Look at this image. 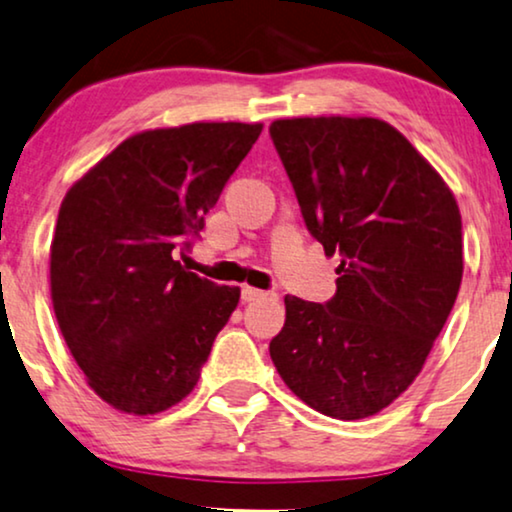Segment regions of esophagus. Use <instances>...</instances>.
Wrapping results in <instances>:
<instances>
[{
	"label": "esophagus",
	"mask_w": 512,
	"mask_h": 512,
	"mask_svg": "<svg viewBox=\"0 0 512 512\" xmlns=\"http://www.w3.org/2000/svg\"><path fill=\"white\" fill-rule=\"evenodd\" d=\"M268 296H270V293H265L261 289H254V286H242V300H244V303H254V300H263Z\"/></svg>",
	"instance_id": "esophagus-1"
}]
</instances>
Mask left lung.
<instances>
[{
	"label": "left lung",
	"instance_id": "1",
	"mask_svg": "<svg viewBox=\"0 0 512 512\" xmlns=\"http://www.w3.org/2000/svg\"><path fill=\"white\" fill-rule=\"evenodd\" d=\"M272 142L324 254H338L326 305L286 296L270 359L300 401L333 419L387 408L422 373L464 275L450 186L394 125L300 116Z\"/></svg>",
	"mask_w": 512,
	"mask_h": 512
}]
</instances>
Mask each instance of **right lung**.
<instances>
[{
    "instance_id": "1",
    "label": "right lung",
    "mask_w": 512,
    "mask_h": 512,
    "mask_svg": "<svg viewBox=\"0 0 512 512\" xmlns=\"http://www.w3.org/2000/svg\"><path fill=\"white\" fill-rule=\"evenodd\" d=\"M263 123H188L137 132L90 167L60 205L51 300L88 387L128 415L191 394L214 338L240 303L177 261L188 235Z\"/></svg>"
}]
</instances>
